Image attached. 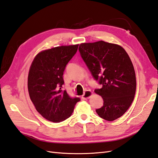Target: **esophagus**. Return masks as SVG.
Instances as JSON below:
<instances>
[{
	"label": "esophagus",
	"instance_id": "34e87169",
	"mask_svg": "<svg viewBox=\"0 0 158 158\" xmlns=\"http://www.w3.org/2000/svg\"><path fill=\"white\" fill-rule=\"evenodd\" d=\"M92 94H93V93L91 91L87 90L84 92L83 95H82V99H88L92 95Z\"/></svg>",
	"mask_w": 158,
	"mask_h": 158
}]
</instances>
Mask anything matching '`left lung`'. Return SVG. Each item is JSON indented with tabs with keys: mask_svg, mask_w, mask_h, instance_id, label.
<instances>
[{
	"mask_svg": "<svg viewBox=\"0 0 158 158\" xmlns=\"http://www.w3.org/2000/svg\"><path fill=\"white\" fill-rule=\"evenodd\" d=\"M79 51L93 77L102 85L95 92L102 96L98 115L107 121L122 116L132 103L136 90L135 70L123 47L100 40L81 43Z\"/></svg>",
	"mask_w": 158,
	"mask_h": 158,
	"instance_id": "obj_1",
	"label": "left lung"
}]
</instances>
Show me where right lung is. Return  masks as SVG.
Returning a JSON list of instances; mask_svg holds the SVG:
<instances>
[{"instance_id":"obj_1","label":"right lung","mask_w":158,"mask_h":158,"mask_svg":"<svg viewBox=\"0 0 158 158\" xmlns=\"http://www.w3.org/2000/svg\"><path fill=\"white\" fill-rule=\"evenodd\" d=\"M78 46H60L43 51L31 65L28 76L30 98L39 114L52 122L59 123L69 118L75 104L81 100L62 90L63 72Z\"/></svg>"}]
</instances>
